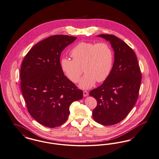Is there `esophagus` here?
I'll list each match as a JSON object with an SVG mask.
<instances>
[{
    "label": "esophagus",
    "instance_id": "obj_1",
    "mask_svg": "<svg viewBox=\"0 0 159 159\" xmlns=\"http://www.w3.org/2000/svg\"><path fill=\"white\" fill-rule=\"evenodd\" d=\"M83 93H84V97H86V96H87L88 95V92L86 91H84Z\"/></svg>",
    "mask_w": 159,
    "mask_h": 159
}]
</instances>
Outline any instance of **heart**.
Returning <instances> with one entry per match:
<instances>
[{"mask_svg":"<svg viewBox=\"0 0 159 159\" xmlns=\"http://www.w3.org/2000/svg\"><path fill=\"white\" fill-rule=\"evenodd\" d=\"M70 55L73 59H61V70L74 83L79 81L84 71L85 74L79 84L83 89L91 88L96 81H105L112 71L114 52L108 43L80 42L71 50Z\"/></svg>","mask_w":159,"mask_h":159,"instance_id":"1","label":"heart"}]
</instances>
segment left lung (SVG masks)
I'll list each match as a JSON object with an SVG mask.
<instances>
[{
    "label": "left lung",
    "instance_id": "1",
    "mask_svg": "<svg viewBox=\"0 0 159 159\" xmlns=\"http://www.w3.org/2000/svg\"><path fill=\"white\" fill-rule=\"evenodd\" d=\"M114 51V62L108 79L89 95L97 100L93 111L94 120L108 126L121 122L134 106L139 96L142 74L134 51L119 38L99 34Z\"/></svg>",
    "mask_w": 159,
    "mask_h": 159
}]
</instances>
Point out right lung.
<instances>
[{"mask_svg": "<svg viewBox=\"0 0 159 159\" xmlns=\"http://www.w3.org/2000/svg\"><path fill=\"white\" fill-rule=\"evenodd\" d=\"M76 37L54 35L36 44L25 56L20 87L27 110L41 125L54 128L65 122L70 107L83 98V91L62 71L61 51Z\"/></svg>", "mask_w": 159, "mask_h": 159, "instance_id": "obj_1", "label": "right lung"}]
</instances>
